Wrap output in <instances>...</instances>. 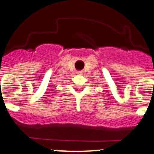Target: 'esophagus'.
<instances>
[{
  "instance_id": "34e87169",
  "label": "esophagus",
  "mask_w": 154,
  "mask_h": 154,
  "mask_svg": "<svg viewBox=\"0 0 154 154\" xmlns=\"http://www.w3.org/2000/svg\"><path fill=\"white\" fill-rule=\"evenodd\" d=\"M77 74H82V72L78 71V72H77Z\"/></svg>"
}]
</instances>
